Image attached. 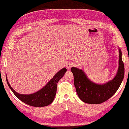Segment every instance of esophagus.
Masks as SVG:
<instances>
[{"label": "esophagus", "instance_id": "34e87169", "mask_svg": "<svg viewBox=\"0 0 129 129\" xmlns=\"http://www.w3.org/2000/svg\"><path fill=\"white\" fill-rule=\"evenodd\" d=\"M73 66H74V63H73V62H69L67 64H66V67H67V69H70L71 68V67H73Z\"/></svg>", "mask_w": 129, "mask_h": 129}]
</instances>
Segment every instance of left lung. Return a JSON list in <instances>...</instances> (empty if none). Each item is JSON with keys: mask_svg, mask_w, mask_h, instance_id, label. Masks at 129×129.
<instances>
[{"mask_svg": "<svg viewBox=\"0 0 129 129\" xmlns=\"http://www.w3.org/2000/svg\"><path fill=\"white\" fill-rule=\"evenodd\" d=\"M74 82L79 98L88 104H101L107 101L117 91L124 76V66L122 52L119 48V66L116 75L106 83L99 84L90 80L82 69L72 67Z\"/></svg>", "mask_w": 129, "mask_h": 129, "instance_id": "obj_1", "label": "left lung"}]
</instances>
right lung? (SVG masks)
I'll use <instances>...</instances> for the list:
<instances>
[{
  "label": "right lung",
  "mask_w": 129,
  "mask_h": 129,
  "mask_svg": "<svg viewBox=\"0 0 129 129\" xmlns=\"http://www.w3.org/2000/svg\"><path fill=\"white\" fill-rule=\"evenodd\" d=\"M66 72H67V69L66 68H62L40 90L33 93L27 95L20 94L17 92L9 84L7 76H6V78L9 88L18 99L25 104L30 105V106L42 107L47 106L53 102L56 93L57 83L64 76Z\"/></svg>",
  "instance_id": "right-lung-1"
}]
</instances>
